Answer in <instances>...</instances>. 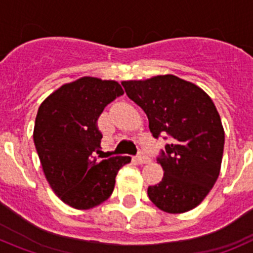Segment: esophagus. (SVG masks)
Wrapping results in <instances>:
<instances>
[{"label":"esophagus","mask_w":253,"mask_h":253,"mask_svg":"<svg viewBox=\"0 0 253 253\" xmlns=\"http://www.w3.org/2000/svg\"><path fill=\"white\" fill-rule=\"evenodd\" d=\"M135 161H137V162L139 163V165H146V163L151 162V158L147 157L146 154L140 153V154H138L137 157H135Z\"/></svg>","instance_id":"esophagus-1"}]
</instances>
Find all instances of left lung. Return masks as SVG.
I'll list each match as a JSON object with an SVG mask.
<instances>
[{
  "label": "left lung",
  "instance_id": "1",
  "mask_svg": "<svg viewBox=\"0 0 253 253\" xmlns=\"http://www.w3.org/2000/svg\"><path fill=\"white\" fill-rule=\"evenodd\" d=\"M122 84L148 116L152 135L169 138L157 158L162 181L148 187L151 202L171 214L194 209L220 172L224 129L215 105L200 87L173 75Z\"/></svg>",
  "mask_w": 253,
  "mask_h": 253
}]
</instances>
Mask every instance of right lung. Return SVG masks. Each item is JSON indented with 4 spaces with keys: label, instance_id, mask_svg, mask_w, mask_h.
Instances as JSON below:
<instances>
[{
    "label": "right lung",
    "instance_id": "add662e5",
    "mask_svg": "<svg viewBox=\"0 0 253 253\" xmlns=\"http://www.w3.org/2000/svg\"><path fill=\"white\" fill-rule=\"evenodd\" d=\"M124 93L116 81L82 77L49 95L37 114L34 144L44 175L58 198L75 209H91L113 194L118 171L128 156L102 160L97 119Z\"/></svg>",
    "mask_w": 253,
    "mask_h": 253
}]
</instances>
